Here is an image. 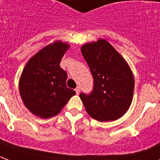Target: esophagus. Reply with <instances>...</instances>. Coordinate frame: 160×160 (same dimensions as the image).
Wrapping results in <instances>:
<instances>
[{
    "label": "esophagus",
    "instance_id": "34e87169",
    "mask_svg": "<svg viewBox=\"0 0 160 160\" xmlns=\"http://www.w3.org/2000/svg\"><path fill=\"white\" fill-rule=\"evenodd\" d=\"M75 92H76V94H77V95H79V94H80V87H77L76 89H75Z\"/></svg>",
    "mask_w": 160,
    "mask_h": 160
}]
</instances>
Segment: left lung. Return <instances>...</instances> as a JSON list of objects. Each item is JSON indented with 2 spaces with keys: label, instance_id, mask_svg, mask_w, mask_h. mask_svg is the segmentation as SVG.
Here are the masks:
<instances>
[{
  "label": "left lung",
  "instance_id": "1",
  "mask_svg": "<svg viewBox=\"0 0 160 160\" xmlns=\"http://www.w3.org/2000/svg\"><path fill=\"white\" fill-rule=\"evenodd\" d=\"M81 53L94 79L90 94L80 93L86 111L98 121H113L122 117L131 105L134 80L129 65L106 41L81 46Z\"/></svg>",
  "mask_w": 160,
  "mask_h": 160
}]
</instances>
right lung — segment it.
<instances>
[{
    "label": "right lung",
    "mask_w": 160,
    "mask_h": 160,
    "mask_svg": "<svg viewBox=\"0 0 160 160\" xmlns=\"http://www.w3.org/2000/svg\"><path fill=\"white\" fill-rule=\"evenodd\" d=\"M70 46L50 44L29 60L19 81L24 105L36 116L51 118L61 111L75 91L66 86L67 73L60 66Z\"/></svg>",
    "instance_id": "obj_1"
}]
</instances>
